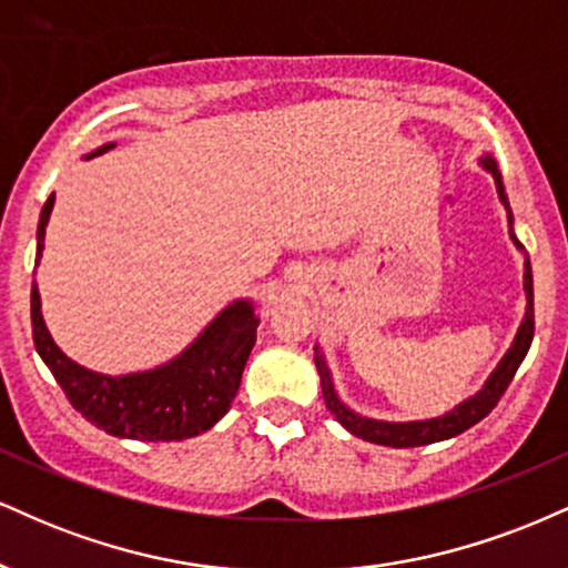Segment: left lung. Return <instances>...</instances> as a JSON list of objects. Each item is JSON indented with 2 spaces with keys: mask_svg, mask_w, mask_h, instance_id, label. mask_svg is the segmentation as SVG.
Here are the masks:
<instances>
[{
  "mask_svg": "<svg viewBox=\"0 0 568 568\" xmlns=\"http://www.w3.org/2000/svg\"><path fill=\"white\" fill-rule=\"evenodd\" d=\"M481 166L486 172H491L497 183V193L499 202L505 204L508 210V223H510V239L518 250H524V244L518 242L516 233H513V212L508 204V196H505V185H503V175H499L497 162L491 156L481 159ZM524 290H526V316L521 326H518V335L513 339V345L508 353L503 356V362L497 364V369L491 372L489 379L484 383V388L470 396L468 402L457 404L455 409L446 412L444 417H433V419H412V423H385V419H372V417H362L356 412L348 409L343 402H339L335 383H332L329 366L324 362V353L318 351L316 345V369L318 377H322V393L326 409L337 417V423L343 425L345 430L353 433V436L364 438V442L372 444H383V446H393V449H409V446H425V444H436V442H446V438H455L459 433H465L473 428L476 423L489 415L495 409L499 396L508 390L513 375L521 366L524 356L529 353L531 337H535V282H531V263L529 257L524 260Z\"/></svg>",
  "mask_w": 568,
  "mask_h": 568,
  "instance_id": "left-lung-1",
  "label": "left lung"
}]
</instances>
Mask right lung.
I'll return each mask as SVG.
<instances>
[{
    "label": "right lung",
    "mask_w": 568,
    "mask_h": 568,
    "mask_svg": "<svg viewBox=\"0 0 568 568\" xmlns=\"http://www.w3.org/2000/svg\"><path fill=\"white\" fill-rule=\"evenodd\" d=\"M113 143L87 153L100 156ZM55 193L47 199L37 229V265L44 250V229L50 223ZM260 318L250 300H233L204 326V332L180 356L156 369L130 375H100L71 362L47 332L37 282L31 284L33 345L47 369L58 379L73 409L87 423L116 438L135 442H183L210 430L242 385V372L257 337Z\"/></svg>",
    "instance_id": "add662e5"
}]
</instances>
